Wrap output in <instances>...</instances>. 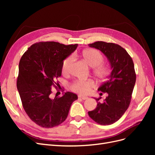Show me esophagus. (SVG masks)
I'll return each instance as SVG.
<instances>
[{"label": "esophagus", "mask_w": 155, "mask_h": 155, "mask_svg": "<svg viewBox=\"0 0 155 155\" xmlns=\"http://www.w3.org/2000/svg\"><path fill=\"white\" fill-rule=\"evenodd\" d=\"M78 97L81 98V99H82V100H87L88 98L87 96H81V95H79V96H78Z\"/></svg>", "instance_id": "obj_1"}]
</instances>
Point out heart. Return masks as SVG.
<instances>
[{"label": "heart", "mask_w": 155, "mask_h": 155, "mask_svg": "<svg viewBox=\"0 0 155 155\" xmlns=\"http://www.w3.org/2000/svg\"><path fill=\"white\" fill-rule=\"evenodd\" d=\"M81 56L88 65L91 67H94V73L97 77L103 78L107 74V68L104 65L101 64L102 62L104 61V58L97 50L94 49L85 50L82 51ZM74 60V56L70 55L63 61L62 70L64 74L69 72ZM94 83L91 79L86 81L78 80L72 84V90L75 92L81 94H86L90 91L91 89L94 87Z\"/></svg>", "instance_id": "1"}]
</instances>
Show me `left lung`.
<instances>
[{
    "mask_svg": "<svg viewBox=\"0 0 155 155\" xmlns=\"http://www.w3.org/2000/svg\"><path fill=\"white\" fill-rule=\"evenodd\" d=\"M88 46L100 50L106 56L111 72L97 89L107 93V97L103 103L99 101L101 97H94L97 106L88 114L97 124L110 125L118 121L129 106L136 82L134 63L127 51L118 45L97 41Z\"/></svg>",
    "mask_w": 155,
    "mask_h": 155,
    "instance_id": "obj_1",
    "label": "left lung"
}]
</instances>
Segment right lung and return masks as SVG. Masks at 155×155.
<instances>
[{
  "label": "right lung",
  "instance_id": "1",
  "mask_svg": "<svg viewBox=\"0 0 155 155\" xmlns=\"http://www.w3.org/2000/svg\"><path fill=\"white\" fill-rule=\"evenodd\" d=\"M78 44L64 45L57 42H40L25 51L18 65L17 87L22 106L36 124L51 128L67 119L70 108L78 99L66 92L63 96L51 97V87L58 85L63 61L73 53Z\"/></svg>",
  "mask_w": 155,
  "mask_h": 155
}]
</instances>
